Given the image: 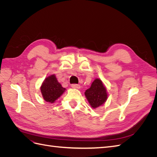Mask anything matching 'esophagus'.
<instances>
[{
  "label": "esophagus",
  "mask_w": 157,
  "mask_h": 157,
  "mask_svg": "<svg viewBox=\"0 0 157 157\" xmlns=\"http://www.w3.org/2000/svg\"><path fill=\"white\" fill-rule=\"evenodd\" d=\"M71 87H72L73 88H75V89H79L80 88V86L79 84H73L71 85Z\"/></svg>",
  "instance_id": "esophagus-1"
}]
</instances>
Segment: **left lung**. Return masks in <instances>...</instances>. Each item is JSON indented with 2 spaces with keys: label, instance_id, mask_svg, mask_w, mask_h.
Instances as JSON below:
<instances>
[{
  "label": "left lung",
  "instance_id": "8db88e82",
  "mask_svg": "<svg viewBox=\"0 0 157 157\" xmlns=\"http://www.w3.org/2000/svg\"><path fill=\"white\" fill-rule=\"evenodd\" d=\"M84 94L90 106L94 109L102 105L108 98L107 89L99 78L94 80L91 86L86 90Z\"/></svg>",
  "mask_w": 157,
  "mask_h": 157
}]
</instances>
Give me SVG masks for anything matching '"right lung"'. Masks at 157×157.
<instances>
[{"label": "right lung", "mask_w": 157, "mask_h": 157, "mask_svg": "<svg viewBox=\"0 0 157 157\" xmlns=\"http://www.w3.org/2000/svg\"><path fill=\"white\" fill-rule=\"evenodd\" d=\"M66 89L58 81L54 74L47 77L40 86V91L44 99L53 103L62 95Z\"/></svg>", "instance_id": "right-lung-1"}]
</instances>
